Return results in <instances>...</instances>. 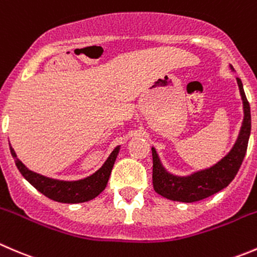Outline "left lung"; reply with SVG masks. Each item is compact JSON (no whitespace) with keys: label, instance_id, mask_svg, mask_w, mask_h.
<instances>
[{"label":"left lung","instance_id":"8db88e82","mask_svg":"<svg viewBox=\"0 0 257 257\" xmlns=\"http://www.w3.org/2000/svg\"><path fill=\"white\" fill-rule=\"evenodd\" d=\"M230 67L231 70H233L232 66ZM236 81H237L238 90L242 98L243 120L237 140L232 149L225 157H222L220 161L216 162L214 166L209 169L196 171L187 176H176V175L170 174L162 166L156 149L152 147V161H154L152 184L157 194L172 201L196 202L221 191L235 179L246 155L251 132L250 103L246 98L241 80L236 78Z\"/></svg>","mask_w":257,"mask_h":257}]
</instances>
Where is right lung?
<instances>
[{"label":"right lung","mask_w":257,"mask_h":257,"mask_svg":"<svg viewBox=\"0 0 257 257\" xmlns=\"http://www.w3.org/2000/svg\"><path fill=\"white\" fill-rule=\"evenodd\" d=\"M10 150H11V155L15 159L19 171L35 189L39 190L41 194L47 196L48 199L53 200V201L62 202V204H80V202H86L95 199L105 190L108 179H110L111 171H112L113 164L116 161V157L120 152V146L113 149L105 164L95 174L90 175L85 179L76 180V181L50 179V177H46L43 175L36 174V172L27 169L17 159L16 152L12 149L11 145H10Z\"/></svg>","instance_id":"add662e5"}]
</instances>
